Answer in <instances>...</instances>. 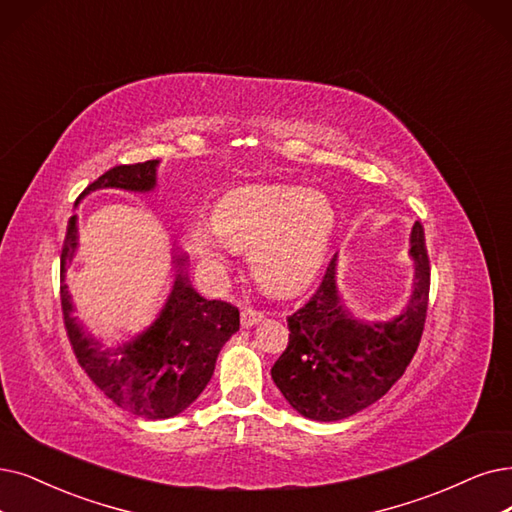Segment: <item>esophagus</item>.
I'll return each instance as SVG.
<instances>
[{"mask_svg": "<svg viewBox=\"0 0 512 512\" xmlns=\"http://www.w3.org/2000/svg\"><path fill=\"white\" fill-rule=\"evenodd\" d=\"M264 319V313H260V311H256V309H243L241 311V325L243 327H252V325H256L258 321H262Z\"/></svg>", "mask_w": 512, "mask_h": 512, "instance_id": "esophagus-1", "label": "esophagus"}]
</instances>
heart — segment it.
Segmentation results:
<instances>
[{
  "label": "heart",
  "instance_id": "heart-1",
  "mask_svg": "<svg viewBox=\"0 0 512 512\" xmlns=\"http://www.w3.org/2000/svg\"><path fill=\"white\" fill-rule=\"evenodd\" d=\"M214 231L195 229L191 248L201 271L220 281L229 248L248 252L256 281L277 294H296L317 275L330 245L336 210L330 197L298 187H245L222 197Z\"/></svg>",
  "mask_w": 512,
  "mask_h": 512
}]
</instances>
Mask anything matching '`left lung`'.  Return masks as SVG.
<instances>
[{
	"label": "left lung",
	"instance_id": "8db88e82",
	"mask_svg": "<svg viewBox=\"0 0 512 512\" xmlns=\"http://www.w3.org/2000/svg\"><path fill=\"white\" fill-rule=\"evenodd\" d=\"M414 292L393 321L361 323L344 309L336 290V256L315 294L288 317V349L271 367L283 397L298 414L319 422L349 418L376 403L403 376L424 332L431 260L424 229H412Z\"/></svg>",
	"mask_w": 512,
	"mask_h": 512
}]
</instances>
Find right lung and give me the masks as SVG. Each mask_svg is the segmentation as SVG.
Wrapping results in <instances>:
<instances>
[{
    "label": "right lung",
    "mask_w": 512,
    "mask_h": 512,
    "mask_svg": "<svg viewBox=\"0 0 512 512\" xmlns=\"http://www.w3.org/2000/svg\"><path fill=\"white\" fill-rule=\"evenodd\" d=\"M157 163V159L121 163L98 176L79 199L96 189L151 191L155 187ZM75 248L77 229L75 216H71L63 254H60L63 273ZM176 264L178 275L174 288L159 319L145 334L119 346L113 353L102 351L96 340L81 332L71 317L73 304L67 285H60L65 330L81 370L115 405L149 420L172 418L187 410L210 382L222 344L239 330L237 306L199 296L182 271L185 258L178 256Z\"/></svg>",
    "instance_id": "add662e5"
}]
</instances>
